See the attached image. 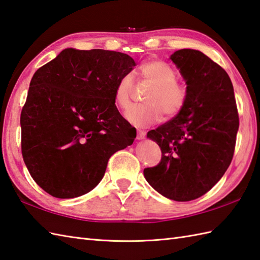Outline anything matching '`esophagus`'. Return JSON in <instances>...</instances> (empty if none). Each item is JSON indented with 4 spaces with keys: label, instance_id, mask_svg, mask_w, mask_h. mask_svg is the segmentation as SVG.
<instances>
[{
    "label": "esophagus",
    "instance_id": "esophagus-1",
    "mask_svg": "<svg viewBox=\"0 0 260 260\" xmlns=\"http://www.w3.org/2000/svg\"><path fill=\"white\" fill-rule=\"evenodd\" d=\"M145 137H146L145 131H143V130H138L137 131V139L142 140V139H145Z\"/></svg>",
    "mask_w": 260,
    "mask_h": 260
}]
</instances>
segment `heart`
<instances>
[{"instance_id":"b5f03b06","label":"heart","mask_w":260,"mask_h":260,"mask_svg":"<svg viewBox=\"0 0 260 260\" xmlns=\"http://www.w3.org/2000/svg\"><path fill=\"white\" fill-rule=\"evenodd\" d=\"M139 74L145 82L152 85L145 98V105L131 107L124 118L132 125L145 128L167 117H175L187 102L186 85L177 81V72L164 61H149L139 67ZM134 81L130 74L121 78L114 89V103L120 109H126L131 103Z\"/></svg>"}]
</instances>
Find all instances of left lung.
Masks as SVG:
<instances>
[{
  "instance_id": "1",
  "label": "left lung",
  "mask_w": 260,
  "mask_h": 260,
  "mask_svg": "<svg viewBox=\"0 0 260 260\" xmlns=\"http://www.w3.org/2000/svg\"><path fill=\"white\" fill-rule=\"evenodd\" d=\"M170 59L186 81L187 102L174 119L148 132L162 157L143 175L166 198L190 201L208 192L228 169L239 117L232 80L220 66L192 49L178 50Z\"/></svg>"
}]
</instances>
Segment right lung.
<instances>
[{
	"instance_id": "add662e5",
	"label": "right lung",
	"mask_w": 260,
	"mask_h": 260,
	"mask_svg": "<svg viewBox=\"0 0 260 260\" xmlns=\"http://www.w3.org/2000/svg\"><path fill=\"white\" fill-rule=\"evenodd\" d=\"M136 62L128 54L69 48L30 82L21 112V147L33 180L55 198L91 191L111 155L134 143L136 129L114 105V89Z\"/></svg>"
}]
</instances>
